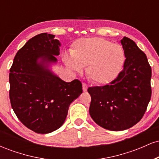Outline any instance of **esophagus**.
<instances>
[{
	"label": "esophagus",
	"instance_id": "34e87169",
	"mask_svg": "<svg viewBox=\"0 0 159 159\" xmlns=\"http://www.w3.org/2000/svg\"><path fill=\"white\" fill-rule=\"evenodd\" d=\"M82 89H83L84 92H86L87 90V85L85 83L82 84Z\"/></svg>",
	"mask_w": 159,
	"mask_h": 159
}]
</instances>
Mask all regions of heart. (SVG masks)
<instances>
[{"label":"heart","mask_w":159,"mask_h":159,"mask_svg":"<svg viewBox=\"0 0 159 159\" xmlns=\"http://www.w3.org/2000/svg\"><path fill=\"white\" fill-rule=\"evenodd\" d=\"M125 60L121 45L104 38H84L76 40L70 54H63V61L68 69L81 72L87 66V75L95 84H106L117 78Z\"/></svg>","instance_id":"heart-1"}]
</instances>
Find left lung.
<instances>
[{
  "instance_id": "left-lung-1",
  "label": "left lung",
  "mask_w": 159,
  "mask_h": 159,
  "mask_svg": "<svg viewBox=\"0 0 159 159\" xmlns=\"http://www.w3.org/2000/svg\"><path fill=\"white\" fill-rule=\"evenodd\" d=\"M120 43L125 54L123 70L108 84L87 90L91 118L99 126L115 132L129 129L141 120L152 94V70L145 53L125 36Z\"/></svg>"
}]
</instances>
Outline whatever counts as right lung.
Here are the masks:
<instances>
[{
	"label": "right lung",
	"mask_w": 159,
	"mask_h": 159,
	"mask_svg": "<svg viewBox=\"0 0 159 159\" xmlns=\"http://www.w3.org/2000/svg\"><path fill=\"white\" fill-rule=\"evenodd\" d=\"M54 36L43 33L29 39L10 70L12 108L25 126L39 134L61 127L70 104L82 93L81 81L66 82L50 69L60 54L61 43Z\"/></svg>",
	"instance_id": "obj_1"
}]
</instances>
